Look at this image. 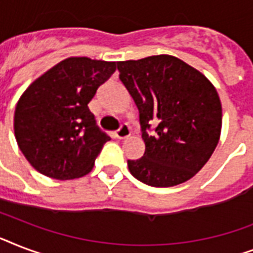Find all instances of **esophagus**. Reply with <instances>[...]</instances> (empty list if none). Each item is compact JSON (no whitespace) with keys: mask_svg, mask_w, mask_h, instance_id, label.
<instances>
[{"mask_svg":"<svg viewBox=\"0 0 253 253\" xmlns=\"http://www.w3.org/2000/svg\"><path fill=\"white\" fill-rule=\"evenodd\" d=\"M131 134L130 131V127L127 126V125H122V126L119 127L118 130L115 131V136L118 139H125V138H128Z\"/></svg>","mask_w":253,"mask_h":253,"instance_id":"obj_1","label":"esophagus"}]
</instances>
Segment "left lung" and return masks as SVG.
I'll return each instance as SVG.
<instances>
[{"label":"left lung","mask_w":253,"mask_h":253,"mask_svg":"<svg viewBox=\"0 0 253 253\" xmlns=\"http://www.w3.org/2000/svg\"><path fill=\"white\" fill-rule=\"evenodd\" d=\"M139 110L146 151L127 160L143 184L168 188L192 178L219 142L222 105L214 85L185 61L170 55L117 63ZM154 126V131L150 127Z\"/></svg>","instance_id":"8db88e82"}]
</instances>
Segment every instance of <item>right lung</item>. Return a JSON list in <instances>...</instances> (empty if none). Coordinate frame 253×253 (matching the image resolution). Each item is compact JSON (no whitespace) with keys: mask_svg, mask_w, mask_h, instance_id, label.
I'll return each mask as SVG.
<instances>
[{"mask_svg":"<svg viewBox=\"0 0 253 253\" xmlns=\"http://www.w3.org/2000/svg\"><path fill=\"white\" fill-rule=\"evenodd\" d=\"M114 61L68 57L34 81L14 113L18 147L38 172L56 180L90 172L110 140L87 103L115 72Z\"/></svg>","mask_w":253,"mask_h":253,"instance_id":"right-lung-1","label":"right lung"}]
</instances>
